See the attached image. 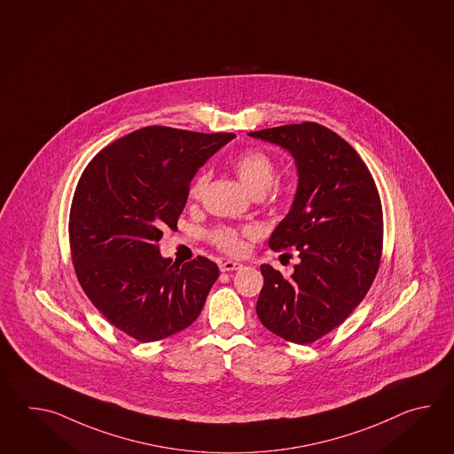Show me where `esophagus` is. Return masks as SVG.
<instances>
[{
	"instance_id": "1",
	"label": "esophagus",
	"mask_w": 454,
	"mask_h": 454,
	"mask_svg": "<svg viewBox=\"0 0 454 454\" xmlns=\"http://www.w3.org/2000/svg\"><path fill=\"white\" fill-rule=\"evenodd\" d=\"M219 268H221V270L223 272H227V270H239L243 268V264L241 262H237V261H223L221 264H219Z\"/></svg>"
}]
</instances>
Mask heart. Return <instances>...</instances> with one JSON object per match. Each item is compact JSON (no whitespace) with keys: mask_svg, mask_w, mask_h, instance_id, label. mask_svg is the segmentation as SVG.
I'll use <instances>...</instances> for the list:
<instances>
[{"mask_svg":"<svg viewBox=\"0 0 454 454\" xmlns=\"http://www.w3.org/2000/svg\"><path fill=\"white\" fill-rule=\"evenodd\" d=\"M233 170H235V174L239 175L241 184H245L248 188V192L254 196L266 193V190L270 188L276 178L274 160L261 149H250V151H245L240 155H237L233 160ZM207 182H209L207 170H203L196 175L188 188V200L190 201L201 200ZM290 196H292V186L279 184V186H276L270 201L274 204L287 203ZM254 233L256 231L253 227L235 229V227L221 225L211 231L209 239L223 253L240 254L245 250V239L253 237Z\"/></svg>","mask_w":454,"mask_h":454,"instance_id":"b5f03b06","label":"heart"}]
</instances>
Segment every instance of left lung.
<instances>
[{
	"label": "left lung",
	"instance_id": "8db88e82",
	"mask_svg": "<svg viewBox=\"0 0 454 454\" xmlns=\"http://www.w3.org/2000/svg\"><path fill=\"white\" fill-rule=\"evenodd\" d=\"M248 135L289 151L299 172L292 209L270 247L297 248L300 262L290 276L261 266L256 313L276 336L309 344L342 325L375 280L383 248L377 184L356 149L326 126L305 121Z\"/></svg>",
	"mask_w": 454,
	"mask_h": 454
}]
</instances>
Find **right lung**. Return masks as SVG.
Here are the masks:
<instances>
[{
  "label": "right lung",
  "instance_id": "1",
  "mask_svg": "<svg viewBox=\"0 0 454 454\" xmlns=\"http://www.w3.org/2000/svg\"><path fill=\"white\" fill-rule=\"evenodd\" d=\"M233 133L145 126L116 139L89 162L69 213L76 278L110 325L139 342L188 328L219 278L204 256L162 258L164 229H176L198 168Z\"/></svg>",
  "mask_w": 454,
  "mask_h": 454
}]
</instances>
